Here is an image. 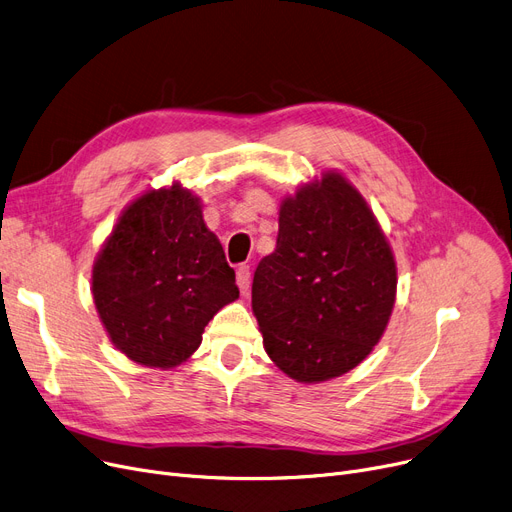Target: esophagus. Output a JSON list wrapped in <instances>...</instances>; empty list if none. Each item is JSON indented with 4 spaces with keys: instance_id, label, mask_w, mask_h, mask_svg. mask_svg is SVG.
<instances>
[{
    "instance_id": "34e87169",
    "label": "esophagus",
    "mask_w": 512,
    "mask_h": 512,
    "mask_svg": "<svg viewBox=\"0 0 512 512\" xmlns=\"http://www.w3.org/2000/svg\"><path fill=\"white\" fill-rule=\"evenodd\" d=\"M237 287L243 296L250 294V266L241 264L237 269Z\"/></svg>"
}]
</instances>
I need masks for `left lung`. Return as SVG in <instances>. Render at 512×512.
Here are the masks:
<instances>
[{"instance_id": "1", "label": "left lung", "mask_w": 512, "mask_h": 512, "mask_svg": "<svg viewBox=\"0 0 512 512\" xmlns=\"http://www.w3.org/2000/svg\"><path fill=\"white\" fill-rule=\"evenodd\" d=\"M396 285L375 214L346 177L327 170L281 202L277 248L254 273L266 354L300 383L352 371L381 339Z\"/></svg>"}]
</instances>
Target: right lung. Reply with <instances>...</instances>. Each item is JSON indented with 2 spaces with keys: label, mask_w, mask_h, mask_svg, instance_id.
<instances>
[{
  "label": "right lung",
  "mask_w": 512,
  "mask_h": 512,
  "mask_svg": "<svg viewBox=\"0 0 512 512\" xmlns=\"http://www.w3.org/2000/svg\"><path fill=\"white\" fill-rule=\"evenodd\" d=\"M91 291L112 344L154 369L185 362L212 316L239 298L200 198L179 183L145 191L120 214L93 264Z\"/></svg>",
  "instance_id": "1"
}]
</instances>
